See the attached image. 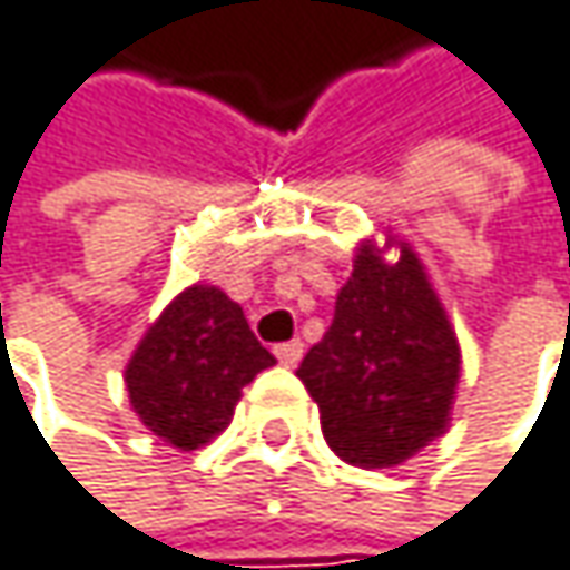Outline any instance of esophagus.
<instances>
[{"label": "esophagus", "mask_w": 570, "mask_h": 570, "mask_svg": "<svg viewBox=\"0 0 570 570\" xmlns=\"http://www.w3.org/2000/svg\"><path fill=\"white\" fill-rule=\"evenodd\" d=\"M302 355H305V345H302L298 338H292V342H282V345H275V358H278L282 365H288V368H295V365L302 362Z\"/></svg>", "instance_id": "obj_1"}]
</instances>
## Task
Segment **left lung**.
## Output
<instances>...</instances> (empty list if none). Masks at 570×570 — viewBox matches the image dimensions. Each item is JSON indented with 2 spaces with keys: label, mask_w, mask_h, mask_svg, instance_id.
Segmentation results:
<instances>
[{
  "label": "left lung",
  "mask_w": 570,
  "mask_h": 570,
  "mask_svg": "<svg viewBox=\"0 0 570 570\" xmlns=\"http://www.w3.org/2000/svg\"><path fill=\"white\" fill-rule=\"evenodd\" d=\"M461 372L458 338L412 248L385 265L362 248L325 338L298 379L318 402L325 441L362 468H392L448 425Z\"/></svg>",
  "instance_id": "8db88e82"
}]
</instances>
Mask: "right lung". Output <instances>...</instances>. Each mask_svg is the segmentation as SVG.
I'll list each match as a JSON object with an SVG mask.
<instances>
[{
  "label": "right lung",
  "mask_w": 570,
  "mask_h": 570,
  "mask_svg": "<svg viewBox=\"0 0 570 570\" xmlns=\"http://www.w3.org/2000/svg\"><path fill=\"white\" fill-rule=\"evenodd\" d=\"M275 355L252 335L242 308L212 285L181 292L136 348L126 385L142 425L191 451L232 422L242 389Z\"/></svg>",
  "instance_id": "1"
}]
</instances>
